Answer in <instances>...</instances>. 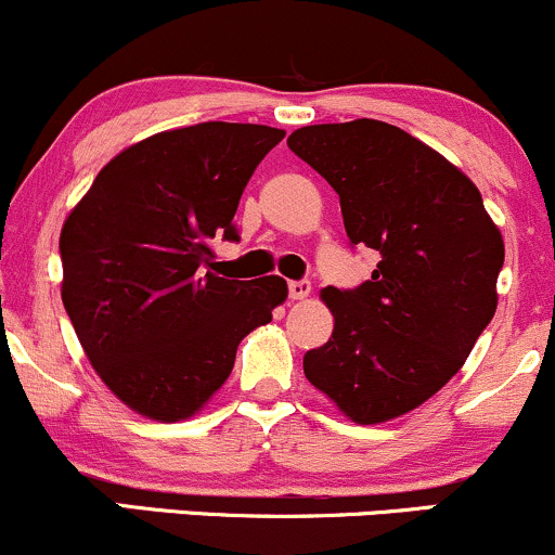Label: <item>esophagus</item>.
Listing matches in <instances>:
<instances>
[{
	"instance_id": "esophagus-1",
	"label": "esophagus",
	"mask_w": 555,
	"mask_h": 555,
	"mask_svg": "<svg viewBox=\"0 0 555 555\" xmlns=\"http://www.w3.org/2000/svg\"><path fill=\"white\" fill-rule=\"evenodd\" d=\"M310 282H305V279H299V282H289V299H305L310 295Z\"/></svg>"
}]
</instances>
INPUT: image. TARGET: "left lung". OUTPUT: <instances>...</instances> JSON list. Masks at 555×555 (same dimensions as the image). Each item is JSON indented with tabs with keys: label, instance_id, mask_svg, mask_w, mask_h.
<instances>
[{
	"label": "left lung",
	"instance_id": "8db88e82",
	"mask_svg": "<svg viewBox=\"0 0 555 555\" xmlns=\"http://www.w3.org/2000/svg\"><path fill=\"white\" fill-rule=\"evenodd\" d=\"M286 145L336 190L349 242L380 256L365 284L321 292L334 334L305 378L354 423H386L469 358L499 305L501 232L473 180L399 127L310 125Z\"/></svg>",
	"mask_w": 555,
	"mask_h": 555
}]
</instances>
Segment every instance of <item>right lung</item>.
I'll list each match as a JSON object with an SVG mask.
<instances>
[{
	"mask_svg": "<svg viewBox=\"0 0 555 555\" xmlns=\"http://www.w3.org/2000/svg\"><path fill=\"white\" fill-rule=\"evenodd\" d=\"M282 138L237 122L158 132L114 156L67 216L62 302L95 373L138 415H195L286 299L279 276L211 271V242L240 237L242 190Z\"/></svg>",
	"mask_w": 555,
	"mask_h": 555,
	"instance_id": "add662e5",
	"label": "right lung"
}]
</instances>
